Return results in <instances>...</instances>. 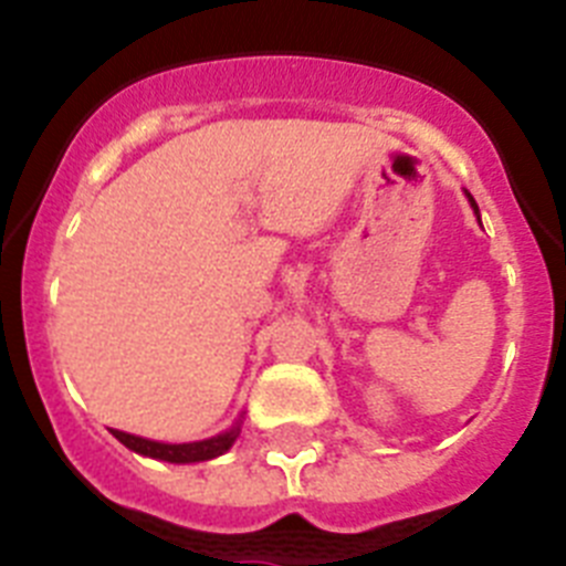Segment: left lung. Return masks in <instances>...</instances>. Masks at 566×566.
Segmentation results:
<instances>
[{"mask_svg": "<svg viewBox=\"0 0 566 566\" xmlns=\"http://www.w3.org/2000/svg\"><path fill=\"white\" fill-rule=\"evenodd\" d=\"M464 195H468L470 207H473V212H476V218H479V207H476V201H473V195H470V192H464Z\"/></svg>", "mask_w": 566, "mask_h": 566, "instance_id": "left-lung-1", "label": "left lung"}]
</instances>
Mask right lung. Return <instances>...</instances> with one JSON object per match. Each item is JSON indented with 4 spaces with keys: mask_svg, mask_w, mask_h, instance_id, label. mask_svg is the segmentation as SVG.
<instances>
[{
    "mask_svg": "<svg viewBox=\"0 0 566 566\" xmlns=\"http://www.w3.org/2000/svg\"><path fill=\"white\" fill-rule=\"evenodd\" d=\"M240 433V422H234L229 431L218 433L212 439H201V442H184V444H167V442H153V439L133 437V433L113 431V437L122 444H127L129 451L142 453L149 459H161V462L175 464H189V462H209V459L221 457L234 444Z\"/></svg>",
    "mask_w": 566,
    "mask_h": 566,
    "instance_id": "obj_1",
    "label": "right lung"
}]
</instances>
